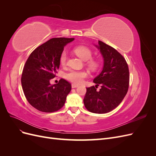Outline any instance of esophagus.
Listing matches in <instances>:
<instances>
[{"mask_svg":"<svg viewBox=\"0 0 156 156\" xmlns=\"http://www.w3.org/2000/svg\"><path fill=\"white\" fill-rule=\"evenodd\" d=\"M78 87H79V85H77V84H72V88H77Z\"/></svg>","mask_w":156,"mask_h":156,"instance_id":"34e87169","label":"esophagus"}]
</instances>
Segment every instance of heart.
Returning a JSON list of instances; mask_svg holds the SVG:
<instances>
[{"label":"heart","mask_w":156,"mask_h":156,"mask_svg":"<svg viewBox=\"0 0 156 156\" xmlns=\"http://www.w3.org/2000/svg\"><path fill=\"white\" fill-rule=\"evenodd\" d=\"M75 53L79 57L84 61H87L88 67L92 70H95L98 68L99 62L96 60H92V53L88 48L84 45H79L74 49ZM68 52L66 51H62L60 56V62L62 66H65L68 60ZM88 73L84 70H71L66 74L65 77L69 81L75 84H80L83 81V79L87 77Z\"/></svg>","instance_id":"b5f03b06"}]
</instances>
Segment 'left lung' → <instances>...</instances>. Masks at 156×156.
<instances>
[{
  "label": "left lung",
  "mask_w": 156,
  "mask_h": 156,
  "mask_svg": "<svg viewBox=\"0 0 156 156\" xmlns=\"http://www.w3.org/2000/svg\"><path fill=\"white\" fill-rule=\"evenodd\" d=\"M100 50L103 58L101 72L94 79V86L87 88L84 104L93 113L103 114L119 105L128 90L129 73L125 58L115 49L103 41L94 45ZM99 84L101 88L97 91Z\"/></svg>",
  "instance_id": "8db88e82"
}]
</instances>
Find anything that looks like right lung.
I'll return each instance as SVG.
<instances>
[{"label": "right lung", "mask_w": 156, "mask_h": 156, "mask_svg": "<svg viewBox=\"0 0 156 156\" xmlns=\"http://www.w3.org/2000/svg\"><path fill=\"white\" fill-rule=\"evenodd\" d=\"M74 38L55 37L32 51L23 68L21 85L30 104L41 112H52L62 108L68 94L71 84L64 79L51 84L59 68L60 56L64 46Z\"/></svg>", "instance_id": "obj_1"}]
</instances>
